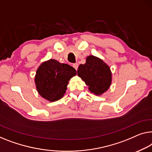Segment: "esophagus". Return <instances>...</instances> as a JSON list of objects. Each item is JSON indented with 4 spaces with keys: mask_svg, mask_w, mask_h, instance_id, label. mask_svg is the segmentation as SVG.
<instances>
[{
    "mask_svg": "<svg viewBox=\"0 0 152 152\" xmlns=\"http://www.w3.org/2000/svg\"><path fill=\"white\" fill-rule=\"evenodd\" d=\"M73 67H74V69H75L76 70H77V69H78V63H74V64H73Z\"/></svg>",
    "mask_w": 152,
    "mask_h": 152,
    "instance_id": "1",
    "label": "esophagus"
}]
</instances>
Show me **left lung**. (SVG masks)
Listing matches in <instances>:
<instances>
[{
  "instance_id": "obj_1",
  "label": "left lung",
  "mask_w": 152,
  "mask_h": 152,
  "mask_svg": "<svg viewBox=\"0 0 152 152\" xmlns=\"http://www.w3.org/2000/svg\"><path fill=\"white\" fill-rule=\"evenodd\" d=\"M77 74L89 87V91L96 96L104 94L111 85L112 72L110 67L96 56H87L86 63L79 65Z\"/></svg>"
}]
</instances>
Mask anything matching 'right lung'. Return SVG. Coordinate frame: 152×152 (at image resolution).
Returning <instances> with one entry per match:
<instances>
[{
  "label": "right lung",
  "mask_w": 152,
  "mask_h": 152,
  "mask_svg": "<svg viewBox=\"0 0 152 152\" xmlns=\"http://www.w3.org/2000/svg\"><path fill=\"white\" fill-rule=\"evenodd\" d=\"M76 75L74 67L50 58L43 62L36 71V89L43 98L51 102L57 101L64 96L69 80Z\"/></svg>",
  "instance_id": "1"
}]
</instances>
